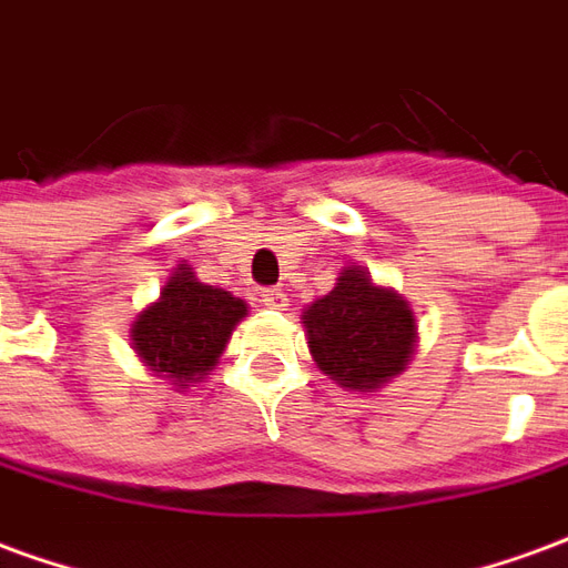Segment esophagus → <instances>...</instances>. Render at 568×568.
<instances>
[{"label": "esophagus", "instance_id": "1", "mask_svg": "<svg viewBox=\"0 0 568 568\" xmlns=\"http://www.w3.org/2000/svg\"><path fill=\"white\" fill-rule=\"evenodd\" d=\"M261 304L276 310V307H285V304H288V297H285L283 288H264V292H261Z\"/></svg>", "mask_w": 568, "mask_h": 568}]
</instances>
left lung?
Returning a JSON list of instances; mask_svg holds the SVG:
<instances>
[{
	"mask_svg": "<svg viewBox=\"0 0 568 568\" xmlns=\"http://www.w3.org/2000/svg\"><path fill=\"white\" fill-rule=\"evenodd\" d=\"M313 362L353 393H374L402 374L417 346V320L402 295L346 267L328 295L304 310Z\"/></svg>",
	"mask_w": 568,
	"mask_h": 568,
	"instance_id": "obj_1",
	"label": "left lung"
}]
</instances>
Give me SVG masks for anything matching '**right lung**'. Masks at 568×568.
<instances>
[{
	"mask_svg": "<svg viewBox=\"0 0 568 568\" xmlns=\"http://www.w3.org/2000/svg\"><path fill=\"white\" fill-rule=\"evenodd\" d=\"M243 316L246 301L197 283L191 267L179 264L161 288V297L136 316L130 341L158 377H170L185 389L187 383H200L215 368Z\"/></svg>",
	"mask_w": 568,
	"mask_h": 568,
	"instance_id": "obj_1",
	"label": "right lung"
}]
</instances>
